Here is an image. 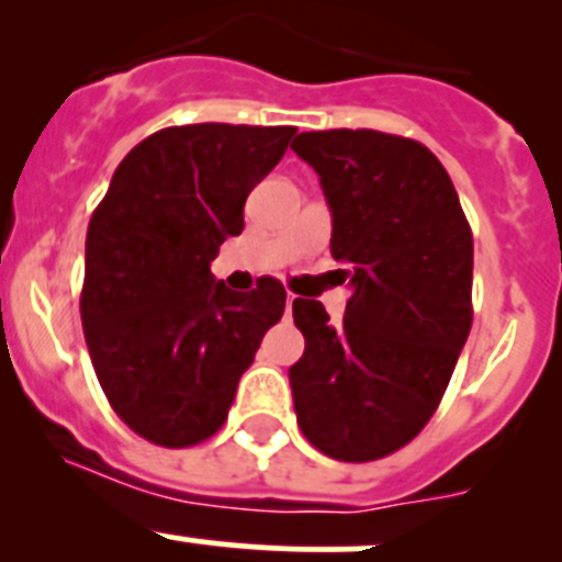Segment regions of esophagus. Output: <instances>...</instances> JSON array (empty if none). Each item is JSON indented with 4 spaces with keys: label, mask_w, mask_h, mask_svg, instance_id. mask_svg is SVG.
Wrapping results in <instances>:
<instances>
[{
    "label": "esophagus",
    "mask_w": 562,
    "mask_h": 562,
    "mask_svg": "<svg viewBox=\"0 0 562 562\" xmlns=\"http://www.w3.org/2000/svg\"><path fill=\"white\" fill-rule=\"evenodd\" d=\"M293 302H296V296H293V293H288V299H285V315H291Z\"/></svg>",
    "instance_id": "1"
}]
</instances>
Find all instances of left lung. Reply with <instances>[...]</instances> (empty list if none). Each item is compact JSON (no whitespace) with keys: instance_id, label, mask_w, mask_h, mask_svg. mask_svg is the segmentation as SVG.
<instances>
[{"instance_id":"obj_1","label":"left lung","mask_w":562,"mask_h":562,"mask_svg":"<svg viewBox=\"0 0 562 562\" xmlns=\"http://www.w3.org/2000/svg\"><path fill=\"white\" fill-rule=\"evenodd\" d=\"M291 149L321 176L331 255L353 288L339 326L321 302H293L296 422L326 457L372 462L411 443L443 400L473 323V234L418 140L321 130Z\"/></svg>"}]
</instances>
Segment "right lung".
<instances>
[{"mask_svg":"<svg viewBox=\"0 0 562 562\" xmlns=\"http://www.w3.org/2000/svg\"><path fill=\"white\" fill-rule=\"evenodd\" d=\"M293 133L217 122L157 130L119 162L89 220L83 337L111 407L149 443L212 438L285 313L282 282L234 293L209 266L241 234L247 195Z\"/></svg>","mask_w":562,"mask_h":562,"instance_id":"add662e5","label":"right lung"}]
</instances>
